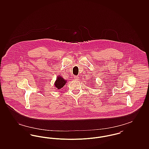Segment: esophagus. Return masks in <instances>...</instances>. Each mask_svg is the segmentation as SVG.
Masks as SVG:
<instances>
[{
  "instance_id": "esophagus-1",
  "label": "esophagus",
  "mask_w": 149,
  "mask_h": 149,
  "mask_svg": "<svg viewBox=\"0 0 149 149\" xmlns=\"http://www.w3.org/2000/svg\"><path fill=\"white\" fill-rule=\"evenodd\" d=\"M74 79H75V80H78L79 79V77L78 76H75V77H74Z\"/></svg>"
}]
</instances>
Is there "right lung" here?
<instances>
[{
    "label": "right lung",
    "mask_w": 149,
    "mask_h": 149,
    "mask_svg": "<svg viewBox=\"0 0 149 149\" xmlns=\"http://www.w3.org/2000/svg\"><path fill=\"white\" fill-rule=\"evenodd\" d=\"M66 81L65 79L59 76L57 78L56 81L55 83V87H56L57 89H60L64 86L65 84H66Z\"/></svg>",
    "instance_id": "right-lung-1"
}]
</instances>
